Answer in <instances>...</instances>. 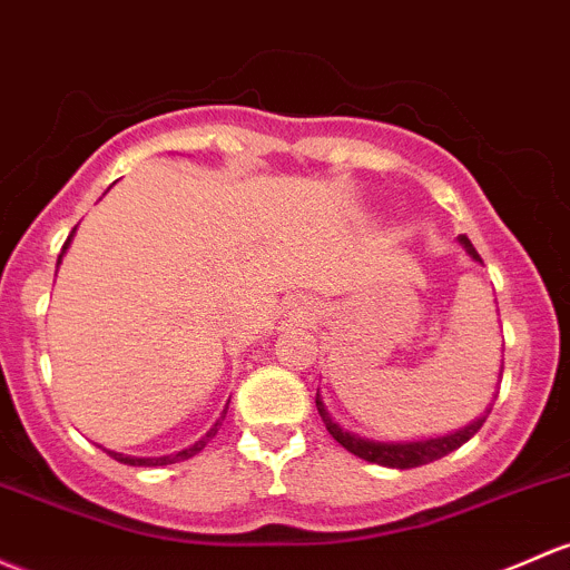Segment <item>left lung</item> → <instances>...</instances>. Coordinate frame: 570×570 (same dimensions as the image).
<instances>
[{
    "instance_id": "1",
    "label": "left lung",
    "mask_w": 570,
    "mask_h": 570,
    "mask_svg": "<svg viewBox=\"0 0 570 570\" xmlns=\"http://www.w3.org/2000/svg\"><path fill=\"white\" fill-rule=\"evenodd\" d=\"M459 243L464 245V250L472 256V259L481 262V256H478V250L472 248V243L466 239V235H461ZM500 376H502V368H500ZM316 410H320L322 423H325V429L331 431L333 440L338 442L341 448H346L350 453H355L357 459L371 461V464L393 466V470H410V466H421V464H429V461L448 456V453H453L456 448L464 445V442L470 440L472 434H478V429L487 423L491 406L487 410V415L478 417V421L470 423V426L453 431V434L448 436H434V440H421V442H374V440H363V436L357 434H350V431L341 429L338 423L333 421L331 412H327L325 404H322L320 393H316Z\"/></svg>"
}]
</instances>
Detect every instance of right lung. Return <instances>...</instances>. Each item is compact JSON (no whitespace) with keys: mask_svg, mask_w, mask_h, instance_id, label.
Returning <instances> with one entry per match:
<instances>
[{"mask_svg":"<svg viewBox=\"0 0 570 570\" xmlns=\"http://www.w3.org/2000/svg\"><path fill=\"white\" fill-rule=\"evenodd\" d=\"M76 232V229H73ZM73 232H70V237L65 239V245H62V254L65 250H68V245H70V239H73ZM62 254H59V262H62ZM226 417V410H224V415L218 417V421H215V426L207 431L205 436H202L199 442H194V445L190 448H185V451H179V453H175V456H160V459H139V456H122V453H114V451H109V456H114L117 461H122V464H130V466H164V464H175V461H185V459H190V456H196V453L202 451V448L207 445L209 440H213L215 434H218V429H220V421H224Z\"/></svg>","mask_w":570,"mask_h":570,"instance_id":"right-lung-1","label":"right lung"}]
</instances>
